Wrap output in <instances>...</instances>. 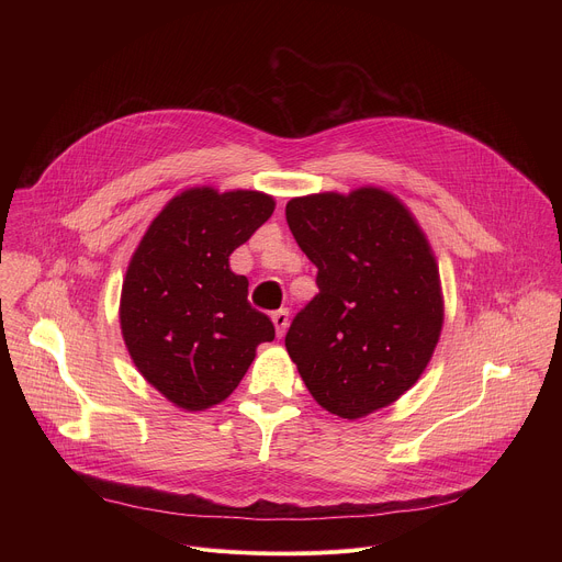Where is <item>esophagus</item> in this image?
Listing matches in <instances>:
<instances>
[{
	"instance_id": "1",
	"label": "esophagus",
	"mask_w": 562,
	"mask_h": 562,
	"mask_svg": "<svg viewBox=\"0 0 562 562\" xmlns=\"http://www.w3.org/2000/svg\"><path fill=\"white\" fill-rule=\"evenodd\" d=\"M271 319H273V325H276L278 338H282L284 331H286V327H289V311H286V308L276 311V313H271Z\"/></svg>"
}]
</instances>
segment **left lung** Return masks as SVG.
<instances>
[{"instance_id":"8db88e82","label":"left lung","mask_w":562,"mask_h":562,"mask_svg":"<svg viewBox=\"0 0 562 562\" xmlns=\"http://www.w3.org/2000/svg\"><path fill=\"white\" fill-rule=\"evenodd\" d=\"M319 293L284 338L315 403L347 420L393 405L427 369L445 323L434 249L414 213L380 187L286 202Z\"/></svg>"}]
</instances>
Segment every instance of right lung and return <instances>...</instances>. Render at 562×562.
<instances>
[{"label": "right lung", "instance_id": "add662e5", "mask_svg": "<svg viewBox=\"0 0 562 562\" xmlns=\"http://www.w3.org/2000/svg\"><path fill=\"white\" fill-rule=\"evenodd\" d=\"M262 191L193 187L171 198L131 256L120 327L144 380L184 412H204L235 391L262 342L276 338L256 311L249 280L228 256L271 217Z\"/></svg>", "mask_w": 562, "mask_h": 562}]
</instances>
